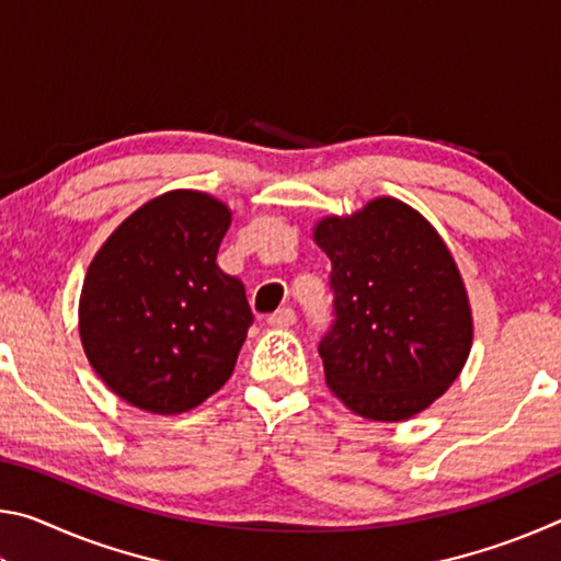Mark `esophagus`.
<instances>
[{
	"label": "esophagus",
	"instance_id": "esophagus-1",
	"mask_svg": "<svg viewBox=\"0 0 561 561\" xmlns=\"http://www.w3.org/2000/svg\"><path fill=\"white\" fill-rule=\"evenodd\" d=\"M267 321H270V327H274V329H289V327L297 324V314H294V309L284 307L279 311H274V314Z\"/></svg>",
	"mask_w": 561,
	"mask_h": 561
}]
</instances>
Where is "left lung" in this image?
<instances>
[{
	"instance_id": "left-lung-1",
	"label": "left lung",
	"mask_w": 561,
	"mask_h": 561,
	"mask_svg": "<svg viewBox=\"0 0 561 561\" xmlns=\"http://www.w3.org/2000/svg\"><path fill=\"white\" fill-rule=\"evenodd\" d=\"M314 240L331 260L334 321L319 341L334 396L371 421H405L460 376L472 344L468 291L421 213L376 197L324 217Z\"/></svg>"
}]
</instances>
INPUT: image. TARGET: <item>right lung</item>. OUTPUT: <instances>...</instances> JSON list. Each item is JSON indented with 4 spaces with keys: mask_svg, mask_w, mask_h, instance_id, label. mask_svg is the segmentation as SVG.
<instances>
[{
    "mask_svg": "<svg viewBox=\"0 0 561 561\" xmlns=\"http://www.w3.org/2000/svg\"><path fill=\"white\" fill-rule=\"evenodd\" d=\"M230 220L215 197L173 190L126 217L93 257L81 344L126 403L185 413L232 376L254 317L244 284L215 262Z\"/></svg>",
    "mask_w": 561,
    "mask_h": 561,
    "instance_id": "right-lung-1",
    "label": "right lung"
}]
</instances>
